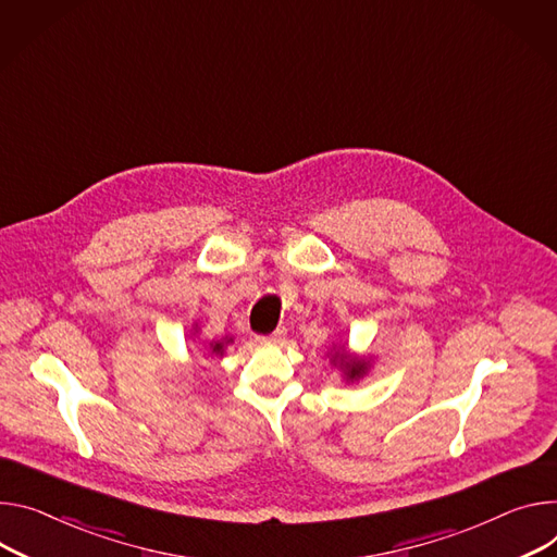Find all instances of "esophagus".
Instances as JSON below:
<instances>
[{
    "label": "esophagus",
    "mask_w": 557,
    "mask_h": 557,
    "mask_svg": "<svg viewBox=\"0 0 557 557\" xmlns=\"http://www.w3.org/2000/svg\"><path fill=\"white\" fill-rule=\"evenodd\" d=\"M284 335H286V331H284V329H277V331L271 333V335H260L258 342H260V344H280V342L284 339Z\"/></svg>",
    "instance_id": "esophagus-1"
}]
</instances>
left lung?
I'll use <instances>...</instances> for the list:
<instances>
[{
    "mask_svg": "<svg viewBox=\"0 0 557 557\" xmlns=\"http://www.w3.org/2000/svg\"><path fill=\"white\" fill-rule=\"evenodd\" d=\"M329 356H331L329 362H331L333 367H337V371H342V377H344L346 384L360 382L362 377H367V373H369L371 367H373V360H371V358H364V356H358V352H352L346 342L333 344Z\"/></svg>",
    "mask_w": 557,
    "mask_h": 557,
    "instance_id": "1",
    "label": "left lung"
}]
</instances>
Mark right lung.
Here are the masks:
<instances>
[{
    "instance_id": "add662e5",
    "label": "right lung",
    "mask_w": 557,
    "mask_h": 557,
    "mask_svg": "<svg viewBox=\"0 0 557 557\" xmlns=\"http://www.w3.org/2000/svg\"><path fill=\"white\" fill-rule=\"evenodd\" d=\"M199 333V326H197V322L193 324V335H197ZM228 344H233V337H222V339H213V342H209L207 344V350L211 352V356H218V358H222L224 356V348L228 346Z\"/></svg>"
}]
</instances>
